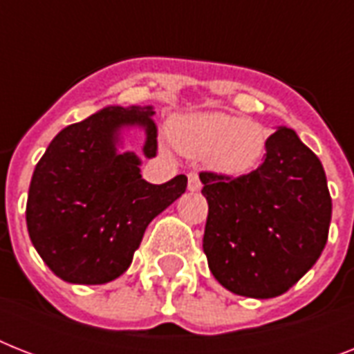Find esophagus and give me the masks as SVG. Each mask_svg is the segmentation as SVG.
<instances>
[{
    "mask_svg": "<svg viewBox=\"0 0 354 354\" xmlns=\"http://www.w3.org/2000/svg\"><path fill=\"white\" fill-rule=\"evenodd\" d=\"M187 187L189 191H200V187H202V183H200V178L196 172H189V176H187Z\"/></svg>",
    "mask_w": 354,
    "mask_h": 354,
    "instance_id": "34e87169",
    "label": "esophagus"
}]
</instances>
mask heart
Listing matches in <instances>:
<instances>
[{
	"label": "heart",
	"mask_w": 354,
	"mask_h": 354,
	"mask_svg": "<svg viewBox=\"0 0 354 354\" xmlns=\"http://www.w3.org/2000/svg\"><path fill=\"white\" fill-rule=\"evenodd\" d=\"M171 139L182 154L205 160L213 171L227 176L252 172L268 147L263 124L226 112L176 118L171 122Z\"/></svg>",
	"instance_id": "1"
}]
</instances>
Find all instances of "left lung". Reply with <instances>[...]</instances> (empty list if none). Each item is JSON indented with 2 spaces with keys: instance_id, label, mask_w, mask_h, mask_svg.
I'll return each mask as SVG.
<instances>
[{
  "instance_id": "1",
  "label": "left lung",
  "mask_w": 354,
  "mask_h": 354,
  "mask_svg": "<svg viewBox=\"0 0 354 354\" xmlns=\"http://www.w3.org/2000/svg\"><path fill=\"white\" fill-rule=\"evenodd\" d=\"M200 180L209 205L204 253L224 288L268 299L313 268L329 236L333 202L322 161L292 128L277 127L250 174L200 172Z\"/></svg>"
}]
</instances>
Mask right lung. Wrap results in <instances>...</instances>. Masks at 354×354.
Listing matches in <instances>:
<instances>
[{"mask_svg": "<svg viewBox=\"0 0 354 354\" xmlns=\"http://www.w3.org/2000/svg\"><path fill=\"white\" fill-rule=\"evenodd\" d=\"M152 106H106L55 136L30 180L27 230L44 263L75 285L124 274L143 233L185 193L187 176L154 185L136 152H119L124 128H143L145 158L158 152Z\"/></svg>", "mask_w": 354, "mask_h": 354, "instance_id": "1", "label": "right lung"}]
</instances>
